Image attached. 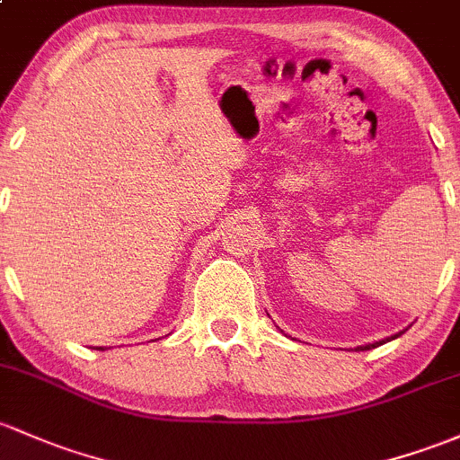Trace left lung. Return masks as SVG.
Instances as JSON below:
<instances>
[{
	"label": "left lung",
	"instance_id": "8db88e82",
	"mask_svg": "<svg viewBox=\"0 0 460 460\" xmlns=\"http://www.w3.org/2000/svg\"><path fill=\"white\" fill-rule=\"evenodd\" d=\"M397 335H399V333H397ZM397 335H394V338H397ZM394 338H393V340H394ZM379 344H384V340H382V342H375V344H367V347H359V349H362V350H364V349H375V347H379Z\"/></svg>",
	"mask_w": 460,
	"mask_h": 460
}]
</instances>
